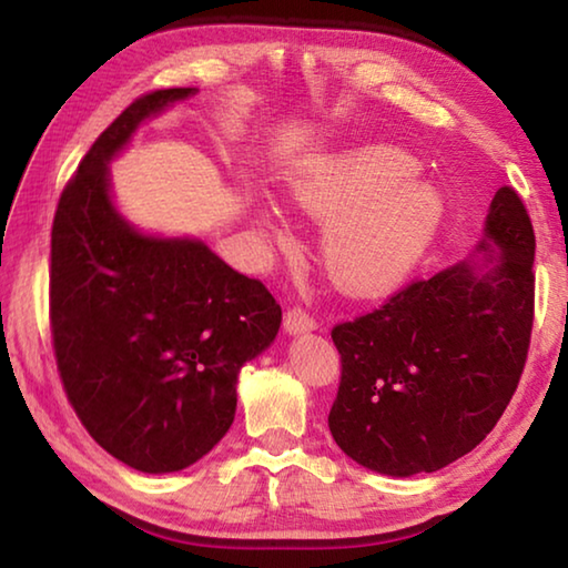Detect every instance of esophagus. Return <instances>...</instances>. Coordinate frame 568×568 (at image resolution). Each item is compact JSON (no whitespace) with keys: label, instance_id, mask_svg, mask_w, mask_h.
Listing matches in <instances>:
<instances>
[{"label":"esophagus","instance_id":"esophagus-1","mask_svg":"<svg viewBox=\"0 0 568 568\" xmlns=\"http://www.w3.org/2000/svg\"><path fill=\"white\" fill-rule=\"evenodd\" d=\"M283 328L287 335H301V333H311L318 328V323H315L305 311H301V307H293V311L285 313Z\"/></svg>","mask_w":568,"mask_h":568}]
</instances>
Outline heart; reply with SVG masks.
<instances>
[{
  "label": "heart",
  "mask_w": 568,
  "mask_h": 568,
  "mask_svg": "<svg viewBox=\"0 0 568 568\" xmlns=\"http://www.w3.org/2000/svg\"><path fill=\"white\" fill-rule=\"evenodd\" d=\"M416 172L418 160L408 150L363 142L307 158L287 175V200L325 223L318 263L338 293H388L434 245L446 200ZM263 217L271 220V213Z\"/></svg>",
  "instance_id": "heart-1"
}]
</instances>
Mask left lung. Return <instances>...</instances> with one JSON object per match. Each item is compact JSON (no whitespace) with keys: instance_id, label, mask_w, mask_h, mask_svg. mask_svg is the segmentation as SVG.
Returning <instances> with one entry per match:
<instances>
[{"instance_id":"obj_1","label":"left lung","mask_w":568,"mask_h":568,"mask_svg":"<svg viewBox=\"0 0 568 568\" xmlns=\"http://www.w3.org/2000/svg\"><path fill=\"white\" fill-rule=\"evenodd\" d=\"M534 227L494 195L466 261L333 328L343 376L328 428L355 464L408 478L454 464L501 418L534 323Z\"/></svg>"}]
</instances>
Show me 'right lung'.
I'll list each match as a JSON object with an SVG mask.
<instances>
[{
	"label": "right lung",
	"mask_w": 568,
	"mask_h": 568,
	"mask_svg": "<svg viewBox=\"0 0 568 568\" xmlns=\"http://www.w3.org/2000/svg\"><path fill=\"white\" fill-rule=\"evenodd\" d=\"M197 88L134 100L80 162L52 225L57 368L90 436L142 474H175L235 420L237 373L267 351L283 311L200 237L145 233L120 213L110 162L142 122Z\"/></svg>",
	"instance_id": "obj_1"
}]
</instances>
